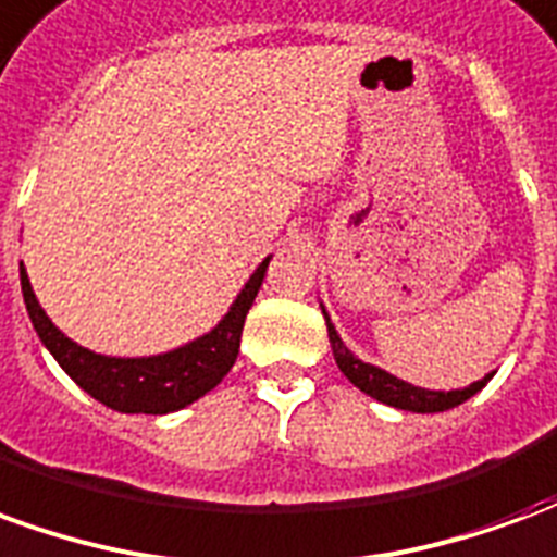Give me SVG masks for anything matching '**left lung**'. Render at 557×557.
<instances>
[{"label": "left lung", "mask_w": 557, "mask_h": 557, "mask_svg": "<svg viewBox=\"0 0 557 557\" xmlns=\"http://www.w3.org/2000/svg\"><path fill=\"white\" fill-rule=\"evenodd\" d=\"M322 313H325V307H322ZM325 325H327V339H331V349H334V361H337L339 373L349 379L351 385L363 391L367 397L379 399V403H385V406H394V409L403 411H418V414H432V411H447L459 406V403H466L471 399L478 391L486 387V382L492 379L490 375H483L480 382H471L462 391H426V387H414L409 382H403L397 375H391L382 367H375V363L361 361L358 355H351L346 349V343L339 339L337 327L331 325V315L325 313Z\"/></svg>", "instance_id": "8db88e82"}]
</instances>
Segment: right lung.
Returning <instances> with one entry per match:
<instances>
[{
  "mask_svg": "<svg viewBox=\"0 0 557 557\" xmlns=\"http://www.w3.org/2000/svg\"><path fill=\"white\" fill-rule=\"evenodd\" d=\"M268 262L271 256L259 262L250 280L244 283V289L238 292V298L232 301L230 313L208 334L184 343L178 349L148 355V358H113V355H98L79 346L65 337L50 322V315L44 313L23 265H20V286H23V301H26L32 327L38 331V337L59 361V367L86 394L103 403L107 409L125 411V414H170L206 397L232 370V363L238 358V346H242L244 319L265 280Z\"/></svg>",
  "mask_w": 557,
  "mask_h": 557,
  "instance_id": "obj_1",
  "label": "right lung"
}]
</instances>
